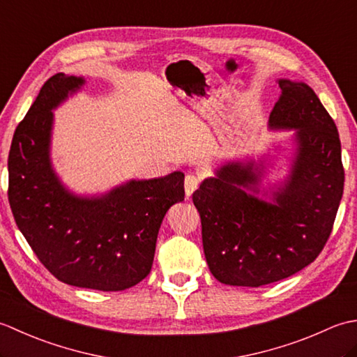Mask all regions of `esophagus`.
<instances>
[{"label": "esophagus", "instance_id": "34e87169", "mask_svg": "<svg viewBox=\"0 0 357 357\" xmlns=\"http://www.w3.org/2000/svg\"><path fill=\"white\" fill-rule=\"evenodd\" d=\"M199 178L195 176V174H187L185 176V195L192 196L196 188L199 187Z\"/></svg>", "mask_w": 357, "mask_h": 357}]
</instances>
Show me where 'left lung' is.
Wrapping results in <instances>:
<instances>
[{"label":"left lung","mask_w":357,"mask_h":357,"mask_svg":"<svg viewBox=\"0 0 357 357\" xmlns=\"http://www.w3.org/2000/svg\"><path fill=\"white\" fill-rule=\"evenodd\" d=\"M273 128H296L298 153L273 201L257 199L253 162L227 164L193 193L208 268L219 282L261 287L312 264L335 224L344 193V165L335 121L305 82L279 79Z\"/></svg>","instance_id":"8db88e82"}]
</instances>
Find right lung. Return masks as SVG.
<instances>
[{"mask_svg":"<svg viewBox=\"0 0 357 357\" xmlns=\"http://www.w3.org/2000/svg\"><path fill=\"white\" fill-rule=\"evenodd\" d=\"M82 84L64 73L44 82L13 133L7 195L18 229L58 280L121 291L150 273L167 210L184 201V173L130 181L101 198L67 192L50 165L52 109Z\"/></svg>","mask_w":357,"mask_h":357,"instance_id":"right-lung-1","label":"right lung"}]
</instances>
